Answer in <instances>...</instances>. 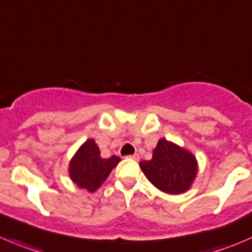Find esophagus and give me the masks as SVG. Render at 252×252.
<instances>
[{
    "instance_id": "34e87169",
    "label": "esophagus",
    "mask_w": 252,
    "mask_h": 252,
    "mask_svg": "<svg viewBox=\"0 0 252 252\" xmlns=\"http://www.w3.org/2000/svg\"><path fill=\"white\" fill-rule=\"evenodd\" d=\"M128 158H133V160H139V155L138 154H134V155H128L126 156Z\"/></svg>"
}]
</instances>
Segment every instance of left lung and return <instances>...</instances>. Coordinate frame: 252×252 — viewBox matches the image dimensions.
Listing matches in <instances>:
<instances>
[{"mask_svg":"<svg viewBox=\"0 0 252 252\" xmlns=\"http://www.w3.org/2000/svg\"><path fill=\"white\" fill-rule=\"evenodd\" d=\"M139 165L148 180L168 194L188 191L198 171V162L191 151L166 139L158 140L151 160L140 161Z\"/></svg>","mask_w":252,"mask_h":252,"instance_id":"1","label":"left lung"}]
</instances>
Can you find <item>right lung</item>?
Returning <instances> with one entry per match:
<instances>
[{
	"instance_id": "obj_1",
	"label": "right lung",
	"mask_w": 252,
	"mask_h": 252,
	"mask_svg": "<svg viewBox=\"0 0 252 252\" xmlns=\"http://www.w3.org/2000/svg\"><path fill=\"white\" fill-rule=\"evenodd\" d=\"M121 158L113 155L101 158V151L94 139L85 141L72 156L69 163V175L72 182L89 192L97 191Z\"/></svg>"
}]
</instances>
